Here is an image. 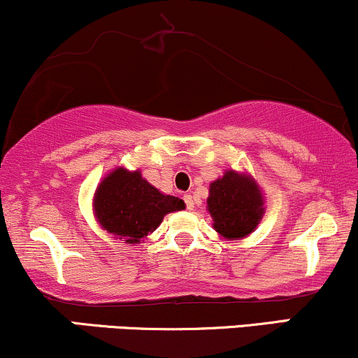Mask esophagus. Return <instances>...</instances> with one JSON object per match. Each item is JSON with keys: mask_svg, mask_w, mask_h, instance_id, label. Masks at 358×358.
Instances as JSON below:
<instances>
[{"mask_svg": "<svg viewBox=\"0 0 358 358\" xmlns=\"http://www.w3.org/2000/svg\"><path fill=\"white\" fill-rule=\"evenodd\" d=\"M184 203H186V208L191 211L192 208H194V201H192V196L191 194H184Z\"/></svg>", "mask_w": 358, "mask_h": 358, "instance_id": "34e87169", "label": "esophagus"}]
</instances>
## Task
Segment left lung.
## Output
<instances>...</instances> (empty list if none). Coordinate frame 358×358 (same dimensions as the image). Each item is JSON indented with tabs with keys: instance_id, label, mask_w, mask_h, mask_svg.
Returning a JSON list of instances; mask_svg holds the SVG:
<instances>
[{
	"instance_id": "1",
	"label": "left lung",
	"mask_w": 358,
	"mask_h": 358,
	"mask_svg": "<svg viewBox=\"0 0 358 358\" xmlns=\"http://www.w3.org/2000/svg\"><path fill=\"white\" fill-rule=\"evenodd\" d=\"M208 211L222 238L243 239L256 229L264 214L262 189L253 178L226 171L209 186Z\"/></svg>"
}]
</instances>
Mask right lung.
<instances>
[{
  "instance_id": "add662e5",
  "label": "right lung",
  "mask_w": 358,
  "mask_h": 358,
  "mask_svg": "<svg viewBox=\"0 0 358 358\" xmlns=\"http://www.w3.org/2000/svg\"><path fill=\"white\" fill-rule=\"evenodd\" d=\"M186 208L182 199L162 194L142 178L141 171L113 169L96 187L94 211L107 233L137 245L157 229L167 213Z\"/></svg>"
}]
</instances>
